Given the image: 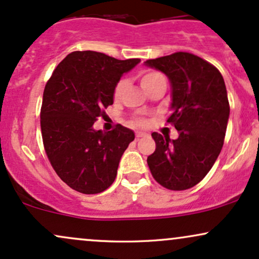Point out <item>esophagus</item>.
I'll return each instance as SVG.
<instances>
[{
  "mask_svg": "<svg viewBox=\"0 0 259 259\" xmlns=\"http://www.w3.org/2000/svg\"><path fill=\"white\" fill-rule=\"evenodd\" d=\"M146 134H145V133H141V132H138V133H136V139H141V138H146Z\"/></svg>",
  "mask_w": 259,
  "mask_h": 259,
  "instance_id": "esophagus-1",
  "label": "esophagus"
}]
</instances>
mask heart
<instances>
[{"label":"heart","mask_w":259,"mask_h":259,"mask_svg":"<svg viewBox=\"0 0 259 259\" xmlns=\"http://www.w3.org/2000/svg\"><path fill=\"white\" fill-rule=\"evenodd\" d=\"M163 82H165L164 76H163L159 72H156V70H147V72H144L141 74V76H140V84H141L142 89L146 92H148L151 89L158 84H163ZM124 88H125V80H120L114 89L115 100L119 99ZM139 123H142V121L140 120Z\"/></svg>","instance_id":"obj_1"}]
</instances>
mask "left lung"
<instances>
[{
    "mask_svg": "<svg viewBox=\"0 0 259 259\" xmlns=\"http://www.w3.org/2000/svg\"><path fill=\"white\" fill-rule=\"evenodd\" d=\"M145 64L168 76L171 123L179 138L152 133L156 151L147 157L152 177L163 187L181 191L206 177L221 153L230 114L221 72L189 52H175Z\"/></svg>",
    "mask_w": 259,
    "mask_h": 259,
    "instance_id": "8db88e82",
    "label": "left lung"
}]
</instances>
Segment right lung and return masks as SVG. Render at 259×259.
<instances>
[{"label":"right lung","instance_id":"add662e5","mask_svg":"<svg viewBox=\"0 0 259 259\" xmlns=\"http://www.w3.org/2000/svg\"><path fill=\"white\" fill-rule=\"evenodd\" d=\"M139 58L125 61L101 52L69 53L53 70L44 90L40 123L45 151L68 186L86 195L108 189L124 151L135 139L118 124L103 133L94 123L113 105L114 89Z\"/></svg>","mask_w":259,"mask_h":259}]
</instances>
